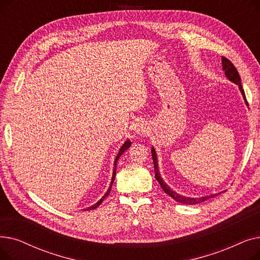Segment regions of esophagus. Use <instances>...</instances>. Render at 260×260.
Wrapping results in <instances>:
<instances>
[{"label": "esophagus", "mask_w": 260, "mask_h": 260, "mask_svg": "<svg viewBox=\"0 0 260 260\" xmlns=\"http://www.w3.org/2000/svg\"><path fill=\"white\" fill-rule=\"evenodd\" d=\"M136 132H137L138 134L144 133V132H145V126H144V124H142V123H138V124L136 125Z\"/></svg>", "instance_id": "esophagus-1"}]
</instances>
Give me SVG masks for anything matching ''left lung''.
<instances>
[{
    "label": "left lung",
    "instance_id": "1",
    "mask_svg": "<svg viewBox=\"0 0 260 260\" xmlns=\"http://www.w3.org/2000/svg\"><path fill=\"white\" fill-rule=\"evenodd\" d=\"M222 68L224 71V74L225 76L228 77V79L232 82H234V83H236L238 86H239V89L241 90V93L243 95V98L245 100V103L248 104V101H247V98H245V93H244V90L241 86V81H240V76L236 70V67L234 66V64L232 63L228 58L225 57H222ZM152 156H153V162H154V168H155V178L157 179V181L159 182V184L161 185L162 189L165 190V193H167L169 196H171L173 199H175L176 201H178L180 203H183V204H197V203H200V202H203L206 201L210 198H213L215 196H217L218 194H214V195H210V196H206V197H200V198H190V197H185L183 195H179L178 193H176L175 190H173L165 181L162 180L161 176H160V173H159V170H158V162H157V156H156V152L155 149L152 148Z\"/></svg>",
    "mask_w": 260,
    "mask_h": 260
}]
</instances>
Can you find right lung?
Instances as JSON below:
<instances>
[{
    "label": "right lung",
    "mask_w": 260,
    "mask_h": 260,
    "mask_svg": "<svg viewBox=\"0 0 260 260\" xmlns=\"http://www.w3.org/2000/svg\"><path fill=\"white\" fill-rule=\"evenodd\" d=\"M131 146V141L129 140H127V141H125L124 142V144L122 145V147L120 148V151H119V154L117 155V157H116V159H115V163H114V171H113V178H112V182H111V185H109V188L107 189V192L105 193V195L97 202L95 204H93V206H91V207H89L88 209H87V211H90V210H94L95 208H98L100 204H101V202L109 195V193H111V188H112V185H113V182H114V180H115V176H116V169H117V162H118V160H119V158H120V156L124 153L126 149L128 148Z\"/></svg>",
    "instance_id": "obj_1"
}]
</instances>
